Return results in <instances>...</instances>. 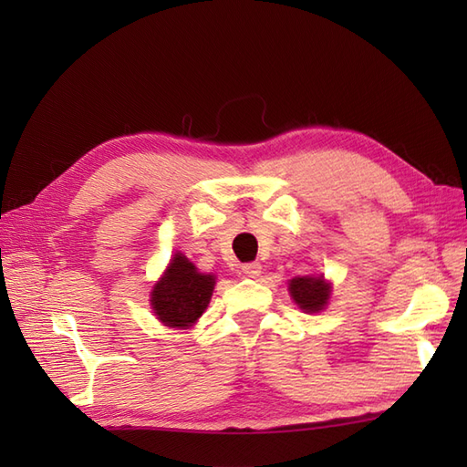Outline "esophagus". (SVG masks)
<instances>
[{"instance_id":"obj_1","label":"esophagus","mask_w":467,"mask_h":467,"mask_svg":"<svg viewBox=\"0 0 467 467\" xmlns=\"http://www.w3.org/2000/svg\"><path fill=\"white\" fill-rule=\"evenodd\" d=\"M244 275L249 278H257L261 275V265L259 263H245L244 265Z\"/></svg>"}]
</instances>
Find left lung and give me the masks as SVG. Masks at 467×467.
Listing matches in <instances>:
<instances>
[{
    "label": "left lung",
    "mask_w": 467,
    "mask_h": 467,
    "mask_svg": "<svg viewBox=\"0 0 467 467\" xmlns=\"http://www.w3.org/2000/svg\"><path fill=\"white\" fill-rule=\"evenodd\" d=\"M290 294L302 309L316 314L327 304L331 286L323 276H296L290 280Z\"/></svg>",
    "instance_id": "1"
}]
</instances>
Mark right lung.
<instances>
[{"label":"right lung","instance_id":"add662e5","mask_svg":"<svg viewBox=\"0 0 467 467\" xmlns=\"http://www.w3.org/2000/svg\"><path fill=\"white\" fill-rule=\"evenodd\" d=\"M214 285V276L199 273L185 255L177 253L151 292L153 314L169 327H191L210 304Z\"/></svg>","mask_w":467,"mask_h":467}]
</instances>
